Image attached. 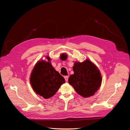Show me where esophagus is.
Returning a JSON list of instances; mask_svg holds the SVG:
<instances>
[{
	"label": "esophagus",
	"instance_id": "1",
	"mask_svg": "<svg viewBox=\"0 0 130 130\" xmlns=\"http://www.w3.org/2000/svg\"><path fill=\"white\" fill-rule=\"evenodd\" d=\"M64 78H65V80L66 82H67L68 81V76H64Z\"/></svg>",
	"mask_w": 130,
	"mask_h": 130
}]
</instances>
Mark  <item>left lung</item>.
Segmentation results:
<instances>
[{"label": "left lung", "instance_id": "8db88e82", "mask_svg": "<svg viewBox=\"0 0 130 130\" xmlns=\"http://www.w3.org/2000/svg\"><path fill=\"white\" fill-rule=\"evenodd\" d=\"M73 69L74 73L69 76V84L82 96L93 95L100 87L102 81L97 67L87 59L83 62H76Z\"/></svg>", "mask_w": 130, "mask_h": 130}]
</instances>
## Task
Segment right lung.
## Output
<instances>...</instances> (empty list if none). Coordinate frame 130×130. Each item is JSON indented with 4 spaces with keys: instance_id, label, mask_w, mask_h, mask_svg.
I'll list each match as a JSON object with an SVG mask.
<instances>
[{
    "instance_id": "1",
    "label": "right lung",
    "mask_w": 130,
    "mask_h": 130,
    "mask_svg": "<svg viewBox=\"0 0 130 130\" xmlns=\"http://www.w3.org/2000/svg\"><path fill=\"white\" fill-rule=\"evenodd\" d=\"M48 62L38 61L35 65L30 76V84L34 91L44 99L54 96L61 85L65 83L64 78L51 64L49 57Z\"/></svg>"
}]
</instances>
